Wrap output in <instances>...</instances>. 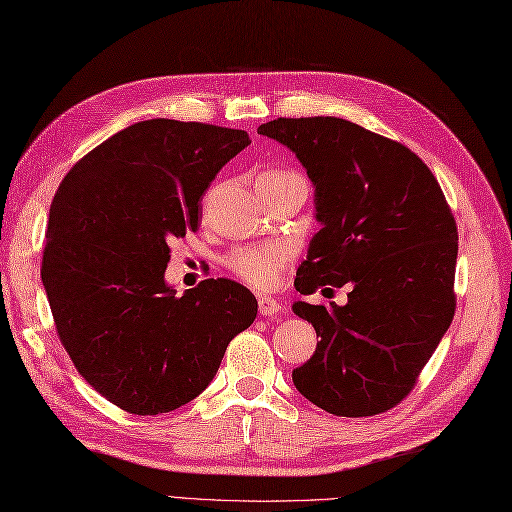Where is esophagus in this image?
<instances>
[{
    "instance_id": "34e87169",
    "label": "esophagus",
    "mask_w": 512,
    "mask_h": 512,
    "mask_svg": "<svg viewBox=\"0 0 512 512\" xmlns=\"http://www.w3.org/2000/svg\"><path fill=\"white\" fill-rule=\"evenodd\" d=\"M258 310H260V315H263V317H273V315L280 313L282 304L278 302V299H273L269 295H258Z\"/></svg>"
}]
</instances>
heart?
I'll use <instances>...</instances> for the list:
<instances>
[{
    "mask_svg": "<svg viewBox=\"0 0 512 512\" xmlns=\"http://www.w3.org/2000/svg\"><path fill=\"white\" fill-rule=\"evenodd\" d=\"M284 171H269L265 176H276ZM293 258V245L286 241H269L258 245L236 247L226 258L228 269L236 278L254 289H271L286 263Z\"/></svg>",
    "mask_w": 512,
    "mask_h": 512,
    "instance_id": "heart-1",
    "label": "heart"
}]
</instances>
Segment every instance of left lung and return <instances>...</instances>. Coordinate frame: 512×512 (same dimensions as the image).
<instances>
[{"mask_svg":"<svg viewBox=\"0 0 512 512\" xmlns=\"http://www.w3.org/2000/svg\"><path fill=\"white\" fill-rule=\"evenodd\" d=\"M258 134L289 147L315 186L321 230L295 289L350 286L345 306L293 304L321 336L293 369L295 389L336 417L384 413L413 391L454 319L452 210L415 152L352 121L280 117Z\"/></svg>","mask_w":512,"mask_h":512,"instance_id":"obj_1","label":"left lung"}]
</instances>
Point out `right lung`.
<instances>
[{
    "instance_id": "right-lung-1",
    "label": "right lung",
    "mask_w": 512,
    "mask_h": 512,
    "mask_svg": "<svg viewBox=\"0 0 512 512\" xmlns=\"http://www.w3.org/2000/svg\"><path fill=\"white\" fill-rule=\"evenodd\" d=\"M245 130L149 119L71 167L49 208L41 280L62 345L97 393L132 415L202 393L258 304L210 278L176 295L169 243L197 230L199 197L245 149Z\"/></svg>"
}]
</instances>
